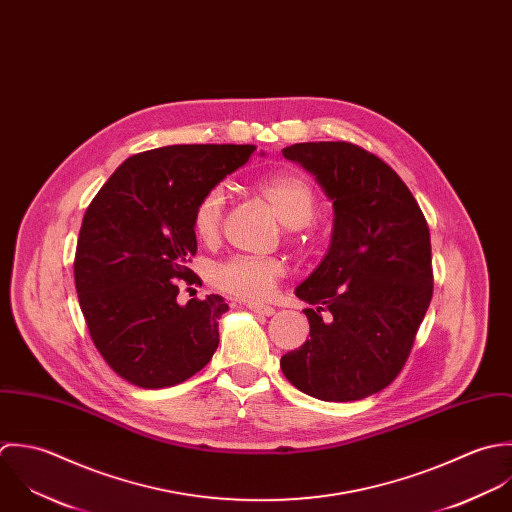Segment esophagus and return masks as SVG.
Segmentation results:
<instances>
[{
  "instance_id": "1",
  "label": "esophagus",
  "mask_w": 512,
  "mask_h": 512,
  "mask_svg": "<svg viewBox=\"0 0 512 512\" xmlns=\"http://www.w3.org/2000/svg\"><path fill=\"white\" fill-rule=\"evenodd\" d=\"M247 307L251 308L253 312L261 314V316H273V314H275V308L267 307V305H257V303H249Z\"/></svg>"
}]
</instances>
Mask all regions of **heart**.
Listing matches in <instances>:
<instances>
[{"instance_id": "heart-1", "label": "heart", "mask_w": 512, "mask_h": 512, "mask_svg": "<svg viewBox=\"0 0 512 512\" xmlns=\"http://www.w3.org/2000/svg\"><path fill=\"white\" fill-rule=\"evenodd\" d=\"M257 192L275 209L283 225L291 229L305 227L316 211V192L307 178L295 172H279L259 182ZM225 211V190L221 186L209 188L198 200L192 213V227L198 239L213 243L219 237ZM287 267L277 257L235 255L217 263L211 269V285L221 293L245 301H267L279 279H283Z\"/></svg>"}]
</instances>
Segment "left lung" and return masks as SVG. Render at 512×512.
Masks as SVG:
<instances>
[{"instance_id": "8db88e82", "label": "left lung", "mask_w": 512, "mask_h": 512, "mask_svg": "<svg viewBox=\"0 0 512 512\" xmlns=\"http://www.w3.org/2000/svg\"><path fill=\"white\" fill-rule=\"evenodd\" d=\"M283 156L332 202L330 247L295 295L310 338L281 358L287 380L322 402L390 386L408 360L433 295L427 221L402 178L350 142H303Z\"/></svg>"}]
</instances>
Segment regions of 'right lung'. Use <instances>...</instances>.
<instances>
[{"mask_svg":"<svg viewBox=\"0 0 512 512\" xmlns=\"http://www.w3.org/2000/svg\"><path fill=\"white\" fill-rule=\"evenodd\" d=\"M253 144H178L124 160L87 207L75 287L91 338L126 382L156 390L186 382L219 344L223 297L178 303L198 283L192 213L209 188L241 168Z\"/></svg>","mask_w":512,"mask_h":512,"instance_id":"obj_1","label":"right lung"}]
</instances>
